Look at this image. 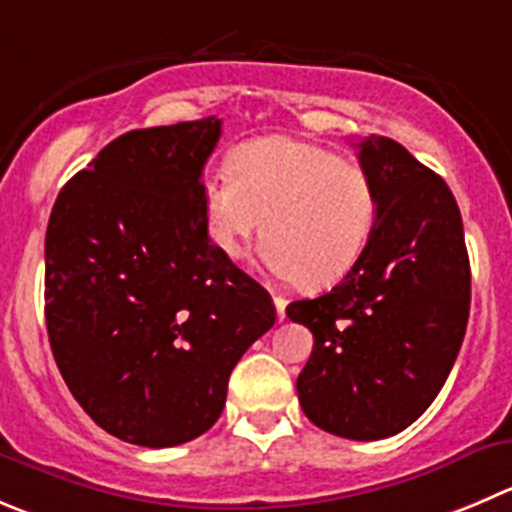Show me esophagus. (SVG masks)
I'll list each match as a JSON object with an SVG mask.
<instances>
[{
    "mask_svg": "<svg viewBox=\"0 0 512 512\" xmlns=\"http://www.w3.org/2000/svg\"><path fill=\"white\" fill-rule=\"evenodd\" d=\"M274 306H276V316H279V321L286 319V299L281 294H274Z\"/></svg>",
    "mask_w": 512,
    "mask_h": 512,
    "instance_id": "1",
    "label": "esophagus"
}]
</instances>
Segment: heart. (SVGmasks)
<instances>
[{
    "mask_svg": "<svg viewBox=\"0 0 512 512\" xmlns=\"http://www.w3.org/2000/svg\"><path fill=\"white\" fill-rule=\"evenodd\" d=\"M231 175L203 183L206 233L223 259L238 261L264 226L266 266L306 289L352 271L374 223L367 173L306 140L261 138L241 145Z\"/></svg>",
    "mask_w": 512,
    "mask_h": 512,
    "instance_id": "1",
    "label": "heart"
}]
</instances>
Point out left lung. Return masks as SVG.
Masks as SVG:
<instances>
[{
    "instance_id": "1",
    "label": "left lung",
    "mask_w": 512,
    "mask_h": 512,
    "mask_svg": "<svg viewBox=\"0 0 512 512\" xmlns=\"http://www.w3.org/2000/svg\"><path fill=\"white\" fill-rule=\"evenodd\" d=\"M357 148L374 191L367 246L329 294L286 314L314 334L296 379L304 415L367 442L410 427L445 384L470 316V259L440 175L384 135Z\"/></svg>"
}]
</instances>
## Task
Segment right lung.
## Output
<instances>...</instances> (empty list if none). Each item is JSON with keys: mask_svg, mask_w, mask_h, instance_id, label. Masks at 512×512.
Masks as SVG:
<instances>
[{"mask_svg": "<svg viewBox=\"0 0 512 512\" xmlns=\"http://www.w3.org/2000/svg\"><path fill=\"white\" fill-rule=\"evenodd\" d=\"M218 138V118L120 135L67 180L47 223L52 354L82 410L130 445L211 430L233 367L276 321L269 291L206 233Z\"/></svg>", "mask_w": 512, "mask_h": 512, "instance_id": "1", "label": "right lung"}]
</instances>
